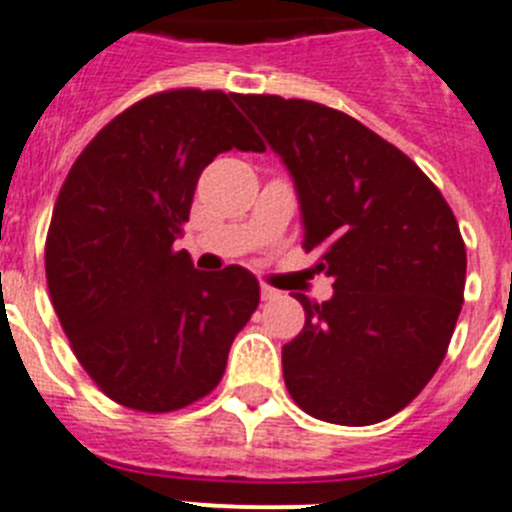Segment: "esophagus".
I'll return each mask as SVG.
<instances>
[{"mask_svg":"<svg viewBox=\"0 0 512 512\" xmlns=\"http://www.w3.org/2000/svg\"><path fill=\"white\" fill-rule=\"evenodd\" d=\"M277 297H279V289L269 287V284H261V300L271 302V300H277Z\"/></svg>","mask_w":512,"mask_h":512,"instance_id":"obj_1","label":"esophagus"}]
</instances>
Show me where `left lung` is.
<instances>
[{"instance_id":"8db88e82","label":"left lung","mask_w":512,"mask_h":512,"mask_svg":"<svg viewBox=\"0 0 512 512\" xmlns=\"http://www.w3.org/2000/svg\"><path fill=\"white\" fill-rule=\"evenodd\" d=\"M287 166L305 248L333 297L305 307L282 369L307 415L372 425L400 413L441 366L464 302L467 248L436 184L354 117L307 99L238 94Z\"/></svg>"}]
</instances>
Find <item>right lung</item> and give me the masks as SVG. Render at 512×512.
<instances>
[{
	"instance_id": "1",
	"label": "right lung",
	"mask_w": 512,
	"mask_h": 512,
	"mask_svg": "<svg viewBox=\"0 0 512 512\" xmlns=\"http://www.w3.org/2000/svg\"><path fill=\"white\" fill-rule=\"evenodd\" d=\"M230 94L174 89L107 122L71 166L45 277L79 364L125 408L171 413L215 390L259 307L243 266L194 269L174 241L217 153L264 151Z\"/></svg>"
}]
</instances>
